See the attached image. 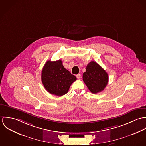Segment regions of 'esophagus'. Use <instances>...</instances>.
<instances>
[{
    "mask_svg": "<svg viewBox=\"0 0 146 146\" xmlns=\"http://www.w3.org/2000/svg\"><path fill=\"white\" fill-rule=\"evenodd\" d=\"M76 78H77L78 79H80L81 78V75H80V74H79L76 75Z\"/></svg>",
    "mask_w": 146,
    "mask_h": 146,
    "instance_id": "esophagus-1",
    "label": "esophagus"
}]
</instances>
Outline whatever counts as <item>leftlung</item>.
<instances>
[{
  "mask_svg": "<svg viewBox=\"0 0 146 146\" xmlns=\"http://www.w3.org/2000/svg\"><path fill=\"white\" fill-rule=\"evenodd\" d=\"M83 80L89 90L94 94L104 90L108 82V75L98 63L91 61L86 66Z\"/></svg>",
  "mask_w": 146,
  "mask_h": 146,
  "instance_id": "obj_1",
  "label": "left lung"
}]
</instances>
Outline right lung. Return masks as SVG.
Listing matches in <instances>:
<instances>
[{
    "label": "right lung",
    "mask_w": 146,
    "mask_h": 146,
    "mask_svg": "<svg viewBox=\"0 0 146 146\" xmlns=\"http://www.w3.org/2000/svg\"><path fill=\"white\" fill-rule=\"evenodd\" d=\"M76 78L66 69L62 61H48L42 72V81L45 89L50 94L62 96L66 94Z\"/></svg>",
    "instance_id": "add662e5"
}]
</instances>
